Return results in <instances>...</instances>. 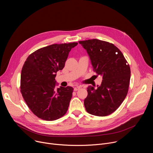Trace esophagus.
Returning a JSON list of instances; mask_svg holds the SVG:
<instances>
[{"mask_svg":"<svg viewBox=\"0 0 153 153\" xmlns=\"http://www.w3.org/2000/svg\"><path fill=\"white\" fill-rule=\"evenodd\" d=\"M80 86H77L74 87V91H78L79 90H80Z\"/></svg>","mask_w":153,"mask_h":153,"instance_id":"1","label":"esophagus"}]
</instances>
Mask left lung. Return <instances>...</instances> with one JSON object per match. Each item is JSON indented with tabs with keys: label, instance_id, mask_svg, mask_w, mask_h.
<instances>
[{
	"label": "left lung",
	"instance_id": "1",
	"mask_svg": "<svg viewBox=\"0 0 153 153\" xmlns=\"http://www.w3.org/2000/svg\"><path fill=\"white\" fill-rule=\"evenodd\" d=\"M88 53L97 76H102L100 86H89L84 100L86 111L96 116L114 113L125 99L129 88L131 70L122 53L114 44L98 39L79 41Z\"/></svg>",
	"mask_w": 153,
	"mask_h": 153
}]
</instances>
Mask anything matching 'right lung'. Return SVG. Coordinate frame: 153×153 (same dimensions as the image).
Masks as SVG:
<instances>
[{
	"instance_id": "right-lung-1",
	"label": "right lung",
	"mask_w": 153,
	"mask_h": 153,
	"mask_svg": "<svg viewBox=\"0 0 153 153\" xmlns=\"http://www.w3.org/2000/svg\"><path fill=\"white\" fill-rule=\"evenodd\" d=\"M77 42L53 44L40 48L27 59L21 71L20 91L28 108L39 118L52 121L66 114L71 86L55 88L56 73L62 70Z\"/></svg>"
}]
</instances>
